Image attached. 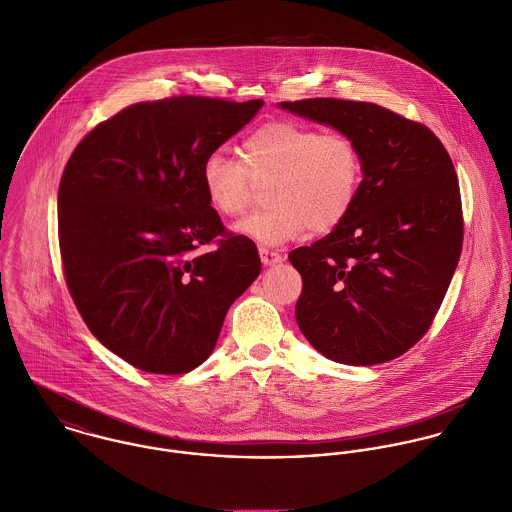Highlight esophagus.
I'll list each match as a JSON object with an SVG mask.
<instances>
[{
    "label": "esophagus",
    "instance_id": "esophagus-1",
    "mask_svg": "<svg viewBox=\"0 0 512 512\" xmlns=\"http://www.w3.org/2000/svg\"><path fill=\"white\" fill-rule=\"evenodd\" d=\"M259 255H261L263 265H275V263H281L285 259V255L281 251L269 249V247H259Z\"/></svg>",
    "mask_w": 512,
    "mask_h": 512
}]
</instances>
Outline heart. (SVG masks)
<instances>
[{
	"mask_svg": "<svg viewBox=\"0 0 512 512\" xmlns=\"http://www.w3.org/2000/svg\"><path fill=\"white\" fill-rule=\"evenodd\" d=\"M362 176V154L348 132L297 120L261 124L243 140L241 160L215 150L200 170L207 202L227 219L247 211L253 184L271 180V205L237 225L263 245L336 229L356 204Z\"/></svg>",
	"mask_w": 512,
	"mask_h": 512,
	"instance_id": "1",
	"label": "heart"
}]
</instances>
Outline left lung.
I'll use <instances>...</instances> for the list:
<instances>
[{"mask_svg": "<svg viewBox=\"0 0 512 512\" xmlns=\"http://www.w3.org/2000/svg\"><path fill=\"white\" fill-rule=\"evenodd\" d=\"M281 106L348 132L364 164L348 217L289 253L303 277L299 328L334 362H390L429 330L459 263L463 209L453 162L425 124L378 104Z\"/></svg>", "mask_w": 512, "mask_h": 512, "instance_id": "8db88e82", "label": "left lung"}]
</instances>
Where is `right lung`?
<instances>
[{
  "label": "right lung",
  "mask_w": 512,
  "mask_h": 512,
  "mask_svg": "<svg viewBox=\"0 0 512 512\" xmlns=\"http://www.w3.org/2000/svg\"><path fill=\"white\" fill-rule=\"evenodd\" d=\"M263 101L180 95L122 108L73 150L59 184V249L75 307L110 352L150 374H186L257 279L255 243L205 198V156Z\"/></svg>",
  "instance_id": "obj_1"
}]
</instances>
